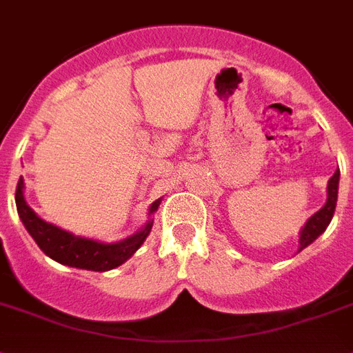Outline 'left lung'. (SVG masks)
<instances>
[{"instance_id":"left-lung-1","label":"left lung","mask_w":353,"mask_h":353,"mask_svg":"<svg viewBox=\"0 0 353 353\" xmlns=\"http://www.w3.org/2000/svg\"><path fill=\"white\" fill-rule=\"evenodd\" d=\"M337 186H339V168L334 172V176L330 177V181H328L327 192V204L323 206L319 212H316L312 217L307 221V224L303 226L300 233V251L305 250L307 245L312 244L319 235H321L327 226L330 224L334 217V212H336V204H337Z\"/></svg>"}]
</instances>
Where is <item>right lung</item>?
<instances>
[{
	"mask_svg": "<svg viewBox=\"0 0 353 353\" xmlns=\"http://www.w3.org/2000/svg\"><path fill=\"white\" fill-rule=\"evenodd\" d=\"M23 188L25 185H23V177H21L16 186V206L26 232L30 233L32 239L37 242L44 254H48L55 262L70 265V268L88 269V271H109V269L118 268L120 263L131 259L136 253V250L149 236L150 228H152V221H149L141 232L129 236L125 241L117 242V244H102V242L75 236L37 217L34 210L26 204ZM158 206L159 201L152 203L149 213L156 212Z\"/></svg>",
	"mask_w": 353,
	"mask_h": 353,
	"instance_id": "right-lung-1",
	"label": "right lung"
}]
</instances>
